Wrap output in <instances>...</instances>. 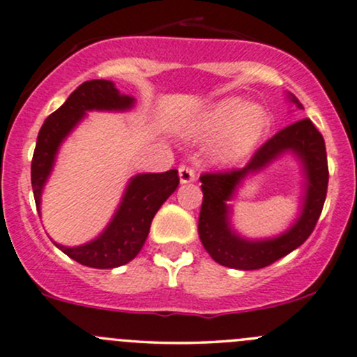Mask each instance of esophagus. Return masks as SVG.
<instances>
[{
    "label": "esophagus",
    "mask_w": 357,
    "mask_h": 357,
    "mask_svg": "<svg viewBox=\"0 0 357 357\" xmlns=\"http://www.w3.org/2000/svg\"><path fill=\"white\" fill-rule=\"evenodd\" d=\"M178 171H179V181H181L183 184L191 183V181H195V179H196L195 169H192V167H190V166L181 165V166H179Z\"/></svg>",
    "instance_id": "obj_1"
}]
</instances>
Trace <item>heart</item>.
<instances>
[{
  "instance_id": "heart-1",
  "label": "heart",
  "mask_w": 357,
  "mask_h": 357,
  "mask_svg": "<svg viewBox=\"0 0 357 357\" xmlns=\"http://www.w3.org/2000/svg\"><path fill=\"white\" fill-rule=\"evenodd\" d=\"M268 114L241 99L221 100L192 127L199 139H216L215 154L223 162H236L252 153L268 129Z\"/></svg>"
}]
</instances>
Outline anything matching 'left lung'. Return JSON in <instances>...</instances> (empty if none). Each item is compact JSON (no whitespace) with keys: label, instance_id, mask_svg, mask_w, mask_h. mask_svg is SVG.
<instances>
[{"label":"left lung","instance_id":"8db88e82","mask_svg":"<svg viewBox=\"0 0 357 357\" xmlns=\"http://www.w3.org/2000/svg\"><path fill=\"white\" fill-rule=\"evenodd\" d=\"M289 100L297 109L304 105L292 93ZM294 152L303 162L306 176L305 208L296 224L284 236L268 241L241 239L229 225V207L226 203L234 194L238 184L248 174L263 169L278 155ZM202 179L203 204L199 211L198 233L204 250L216 264L238 270H257L272 265L282 257L301 247L314 231L322 213L329 183L326 144L322 134L315 129L310 119L294 122L278 130L264 146L257 149L247 166L241 169L204 173Z\"/></svg>","mask_w":357,"mask_h":357}]
</instances>
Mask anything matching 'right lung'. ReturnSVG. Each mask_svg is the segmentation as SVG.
Here are the masks:
<instances>
[{
    "mask_svg": "<svg viewBox=\"0 0 357 357\" xmlns=\"http://www.w3.org/2000/svg\"><path fill=\"white\" fill-rule=\"evenodd\" d=\"M134 99L122 96L109 80H89L70 93L65 104L47 117L36 137L31 159V188L40 210V198L50 176L55 155L63 139L82 121L87 110H127ZM179 184L176 169L166 173L137 174L130 179L116 215L96 240L80 247H63L55 243L65 255L92 268H116L126 265L141 252L149 235L151 221L162 203Z\"/></svg>",
    "mask_w": 357,
    "mask_h": 357,
    "instance_id": "obj_1",
    "label": "right lung"
}]
</instances>
